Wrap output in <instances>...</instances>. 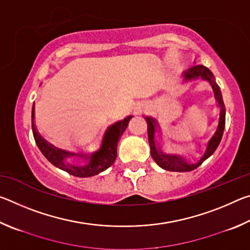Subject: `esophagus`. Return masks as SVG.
Segmentation results:
<instances>
[{
    "mask_svg": "<svg viewBox=\"0 0 250 250\" xmlns=\"http://www.w3.org/2000/svg\"><path fill=\"white\" fill-rule=\"evenodd\" d=\"M140 108H141V104H134V111H135V112H137L138 110L140 109Z\"/></svg>",
    "mask_w": 250,
    "mask_h": 250,
    "instance_id": "obj_1",
    "label": "esophagus"
}]
</instances>
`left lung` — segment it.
Instances as JSON below:
<instances>
[{
	"label": "left lung",
	"instance_id": "obj_1",
	"mask_svg": "<svg viewBox=\"0 0 250 250\" xmlns=\"http://www.w3.org/2000/svg\"><path fill=\"white\" fill-rule=\"evenodd\" d=\"M198 78L208 83L211 89H213L215 100H216L218 107V121L214 134L209 138L208 141L204 143V153L200 156V159L195 160V162H188L184 156L181 154H172L164 152L162 150V146L159 143V139H162V130H161L158 120L151 116H145V119L147 124V139H149L151 155L155 161V163L167 171L188 172L195 170L206 159H208L214 153L215 150L217 149L219 142L222 140L224 129H225L226 117V109L223 101L222 91L216 83L213 73L205 66L195 65L183 73V83L192 82V80H196Z\"/></svg>",
	"mask_w": 250,
	"mask_h": 250
}]
</instances>
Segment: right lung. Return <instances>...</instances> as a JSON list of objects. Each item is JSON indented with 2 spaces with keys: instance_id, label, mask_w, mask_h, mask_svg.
I'll list each match as a JSON object with an SVG mask.
<instances>
[{
  "instance_id": "1",
  "label": "right lung",
  "mask_w": 250,
  "mask_h": 250,
  "mask_svg": "<svg viewBox=\"0 0 250 250\" xmlns=\"http://www.w3.org/2000/svg\"><path fill=\"white\" fill-rule=\"evenodd\" d=\"M132 117L133 116H128L109 125L104 131L100 147L91 153H83V152L75 153V152L66 151L59 149L47 140H45L35 125V104H33L32 108V130L37 146L53 166L74 176L89 177L107 170L115 162L117 158L118 142ZM75 157L83 159L85 163L83 165L71 163L70 160Z\"/></svg>"
}]
</instances>
